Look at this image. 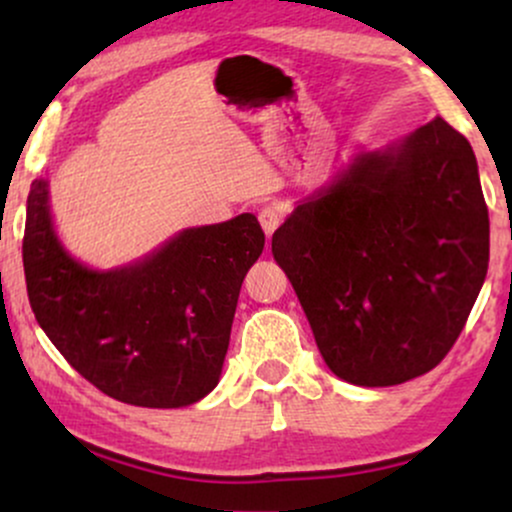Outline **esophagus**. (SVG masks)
I'll return each instance as SVG.
<instances>
[{
    "mask_svg": "<svg viewBox=\"0 0 512 512\" xmlns=\"http://www.w3.org/2000/svg\"><path fill=\"white\" fill-rule=\"evenodd\" d=\"M284 216H286V211H284V207H279V204H267V207H262L260 209V223H262L264 233H267V236H272L276 228L281 226Z\"/></svg>",
    "mask_w": 512,
    "mask_h": 512,
    "instance_id": "1",
    "label": "esophagus"
}]
</instances>
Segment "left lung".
Returning a JSON list of instances; mask_svg holds the SVG:
<instances>
[{
  "label": "left lung",
  "instance_id": "8db88e82",
  "mask_svg": "<svg viewBox=\"0 0 512 512\" xmlns=\"http://www.w3.org/2000/svg\"><path fill=\"white\" fill-rule=\"evenodd\" d=\"M337 378L387 387L428 373L460 337L489 269L472 146L443 117L361 151L272 236Z\"/></svg>",
  "mask_w": 512,
  "mask_h": 512
}]
</instances>
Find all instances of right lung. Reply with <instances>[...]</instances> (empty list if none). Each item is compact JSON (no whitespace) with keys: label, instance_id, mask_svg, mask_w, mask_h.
Wrapping results in <instances>:
<instances>
[{"label":"right lung","instance_id":"1","mask_svg":"<svg viewBox=\"0 0 512 512\" xmlns=\"http://www.w3.org/2000/svg\"><path fill=\"white\" fill-rule=\"evenodd\" d=\"M264 250L252 214L187 228L129 267L93 272L55 236L33 180L23 272L35 320L76 373L134 407L175 409L219 383L245 274Z\"/></svg>","mask_w":512,"mask_h":512}]
</instances>
